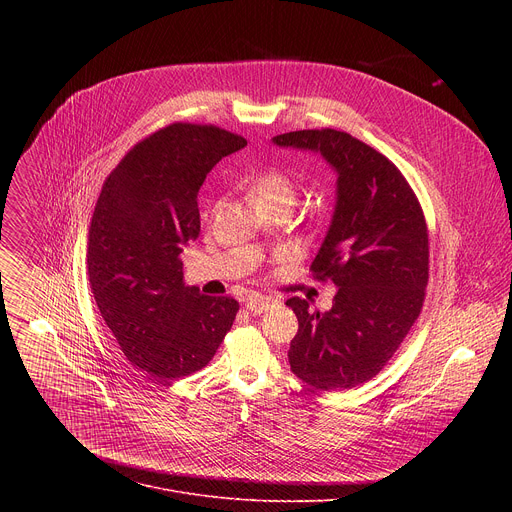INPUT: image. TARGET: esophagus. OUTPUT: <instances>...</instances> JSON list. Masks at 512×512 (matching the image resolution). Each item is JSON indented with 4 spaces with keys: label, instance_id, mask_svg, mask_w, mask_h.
<instances>
[{
    "label": "esophagus",
    "instance_id": "34e87169",
    "mask_svg": "<svg viewBox=\"0 0 512 512\" xmlns=\"http://www.w3.org/2000/svg\"><path fill=\"white\" fill-rule=\"evenodd\" d=\"M273 304V298H267V296H251L247 302H245V308L251 312V314H263L269 306Z\"/></svg>",
    "mask_w": 512,
    "mask_h": 512
}]
</instances>
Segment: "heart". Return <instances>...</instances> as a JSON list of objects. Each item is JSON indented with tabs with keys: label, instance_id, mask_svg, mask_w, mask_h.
I'll return each instance as SVG.
<instances>
[{
	"label": "heart",
	"instance_id": "1",
	"mask_svg": "<svg viewBox=\"0 0 512 512\" xmlns=\"http://www.w3.org/2000/svg\"><path fill=\"white\" fill-rule=\"evenodd\" d=\"M249 198L257 206H287L296 202V184L279 168H267L255 174L247 184Z\"/></svg>",
	"mask_w": 512,
	"mask_h": 512
}]
</instances>
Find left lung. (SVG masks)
I'll use <instances>...</instances> for the list:
<instances>
[{
	"mask_svg": "<svg viewBox=\"0 0 512 512\" xmlns=\"http://www.w3.org/2000/svg\"><path fill=\"white\" fill-rule=\"evenodd\" d=\"M283 148L320 152L338 172V200L312 277L334 281L330 312L302 298L285 306L298 316L289 367L320 391L371 381L421 314L429 279L423 208L401 170L371 145L338 129L275 135Z\"/></svg>",
	"mask_w": 512,
	"mask_h": 512,
	"instance_id": "left-lung-1",
	"label": "left lung"
}]
</instances>
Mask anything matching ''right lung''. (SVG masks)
I'll return each mask as SVG.
<instances>
[{"label": "right lung", "mask_w": 512, "mask_h": 512, "mask_svg": "<svg viewBox=\"0 0 512 512\" xmlns=\"http://www.w3.org/2000/svg\"><path fill=\"white\" fill-rule=\"evenodd\" d=\"M245 145L210 123H170L133 145L95 204L91 291L121 352L158 383L204 369L239 312L233 298L184 285L180 253L200 233L196 196L206 174Z\"/></svg>", "instance_id": "1"}]
</instances>
